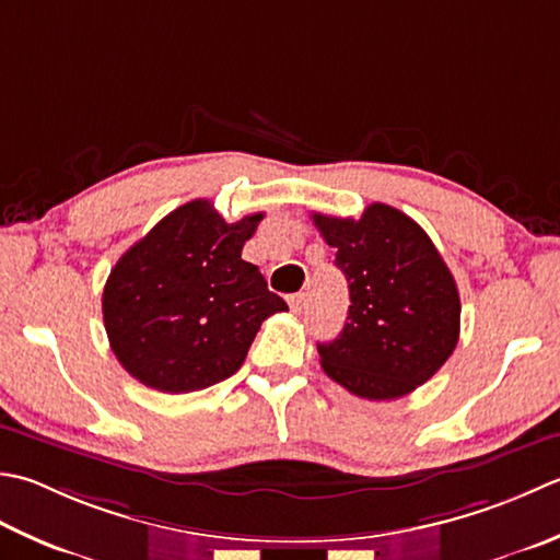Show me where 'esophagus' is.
Wrapping results in <instances>:
<instances>
[{"label": "esophagus", "instance_id": "obj_1", "mask_svg": "<svg viewBox=\"0 0 560 560\" xmlns=\"http://www.w3.org/2000/svg\"><path fill=\"white\" fill-rule=\"evenodd\" d=\"M305 303H308V293H293V295H289V305H291V311H293L295 315L303 313Z\"/></svg>", "mask_w": 560, "mask_h": 560}]
</instances>
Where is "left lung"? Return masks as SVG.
I'll return each instance as SVG.
<instances>
[{
  "instance_id": "left-lung-1",
  "label": "left lung",
  "mask_w": 560,
  "mask_h": 560,
  "mask_svg": "<svg viewBox=\"0 0 560 560\" xmlns=\"http://www.w3.org/2000/svg\"><path fill=\"white\" fill-rule=\"evenodd\" d=\"M349 283L337 339L317 345L323 371L366 400H396L430 381L458 342L462 301L430 235L386 203L364 215L313 213Z\"/></svg>"
}]
</instances>
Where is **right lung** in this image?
<instances>
[{
	"instance_id": "add662e5",
	"label": "right lung",
	"mask_w": 560,
	"mask_h": 560,
	"mask_svg": "<svg viewBox=\"0 0 560 560\" xmlns=\"http://www.w3.org/2000/svg\"><path fill=\"white\" fill-rule=\"evenodd\" d=\"M265 213L225 223L196 199L126 249L104 287V327L116 359L142 386L194 393L243 366L269 315L289 311L243 259Z\"/></svg>"
}]
</instances>
